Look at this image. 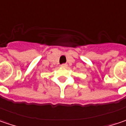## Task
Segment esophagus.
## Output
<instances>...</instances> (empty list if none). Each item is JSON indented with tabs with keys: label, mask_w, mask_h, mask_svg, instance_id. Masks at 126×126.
<instances>
[{
	"label": "esophagus",
	"mask_w": 126,
	"mask_h": 126,
	"mask_svg": "<svg viewBox=\"0 0 126 126\" xmlns=\"http://www.w3.org/2000/svg\"><path fill=\"white\" fill-rule=\"evenodd\" d=\"M61 66L62 68H67V67H68V65H67L66 63H63V64H62Z\"/></svg>",
	"instance_id": "34e87169"
}]
</instances>
